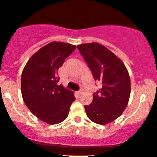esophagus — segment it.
I'll return each mask as SVG.
<instances>
[{"mask_svg": "<svg viewBox=\"0 0 157 157\" xmlns=\"http://www.w3.org/2000/svg\"><path fill=\"white\" fill-rule=\"evenodd\" d=\"M82 93V90H78V91H77V94L78 95H80Z\"/></svg>", "mask_w": 157, "mask_h": 157, "instance_id": "obj_1", "label": "esophagus"}]
</instances>
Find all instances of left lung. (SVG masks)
<instances>
[{
	"label": "left lung",
	"instance_id": "1",
	"mask_svg": "<svg viewBox=\"0 0 157 157\" xmlns=\"http://www.w3.org/2000/svg\"><path fill=\"white\" fill-rule=\"evenodd\" d=\"M92 72L101 83L93 94V101L85 106L87 116L99 125H106L121 116L131 93V81L125 64L103 45L96 42L77 46Z\"/></svg>",
	"mask_w": 157,
	"mask_h": 157
}]
</instances>
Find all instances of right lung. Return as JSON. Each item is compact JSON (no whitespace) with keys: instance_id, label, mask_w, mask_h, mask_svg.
<instances>
[{"instance_id":"right-lung-1","label":"right lung","mask_w":157,"mask_h":157,"mask_svg":"<svg viewBox=\"0 0 157 157\" xmlns=\"http://www.w3.org/2000/svg\"><path fill=\"white\" fill-rule=\"evenodd\" d=\"M76 46L70 44H48L29 59L21 77L23 101L32 114L46 123L58 124L67 118L75 100L72 90L58 85L57 71Z\"/></svg>"}]
</instances>
